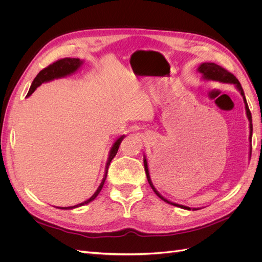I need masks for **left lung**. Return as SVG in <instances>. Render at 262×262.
Masks as SVG:
<instances>
[{"instance_id": "left-lung-1", "label": "left lung", "mask_w": 262, "mask_h": 262, "mask_svg": "<svg viewBox=\"0 0 262 262\" xmlns=\"http://www.w3.org/2000/svg\"><path fill=\"white\" fill-rule=\"evenodd\" d=\"M198 72L202 74V80H204V81H215V82H220V83L233 84L236 87V90L241 93V95L243 96L244 104H245L246 115H247L248 121H249V142H251V138H252V119H251V114H250V110H249V107H248V104H247V100H246V97H245L244 90H243V87H242L239 81L237 80V78L232 73H229L227 70L215 64V63H213V62L201 63V64L198 67ZM250 155H251V144H250V150H249V158H250ZM143 162H144V169H145V173H146V177H147V181H148L150 188L153 189V191L156 193L157 196H160L163 201L167 202L171 205H175V207H178V208H181V209L192 210V211L199 210V208H189V207H186V205L171 202V201L166 199V198H164L160 192L157 191L156 188L153 185L152 179H150V177H149L148 165H147V161H146L145 155H144V158H143Z\"/></svg>"}]
</instances>
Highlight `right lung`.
<instances>
[{
    "instance_id": "1",
    "label": "right lung",
    "mask_w": 262,
    "mask_h": 262,
    "mask_svg": "<svg viewBox=\"0 0 262 262\" xmlns=\"http://www.w3.org/2000/svg\"><path fill=\"white\" fill-rule=\"evenodd\" d=\"M84 61L83 60H80V59H75V58H64V59H61L57 62L52 63V64H50L48 68H46L43 70H41L40 72L38 73V75L35 77V80L33 82V84H31L30 89H29V92L27 94V96H30L31 94H33L35 92V90L37 89L38 86H40L42 83H47V82H50V81H53L55 80V78H61V77H66L68 75H71L75 73L76 71L80 69L82 66H83ZM124 136H121L119 137L116 141L115 143L113 144L112 148H110L109 150V155H108V160H107V163H106V168H105V173H104V178H102L101 182L99 187L97 188L96 191H95V193L90 198V199H87L86 201L80 203V204H76V205H73V207H58V209H61V210H72V209H75V208H78V207H82V205L84 204H87L92 202L93 200L96 199V196L99 194V192L101 191L102 187H104V184H105V180L107 178V172H108V168H109V165H110V162L113 161V158L116 156L117 152H118V148L119 146H120L121 142L123 140Z\"/></svg>"
}]
</instances>
